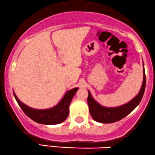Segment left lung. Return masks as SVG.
I'll return each instance as SVG.
<instances>
[{
    "label": "left lung",
    "instance_id": "8db88e82",
    "mask_svg": "<svg viewBox=\"0 0 155 155\" xmlns=\"http://www.w3.org/2000/svg\"><path fill=\"white\" fill-rule=\"evenodd\" d=\"M143 83L139 94L129 102L121 105V106L116 107H106L101 106L96 100L94 99L90 91H88V96L87 101H88L90 114L93 119L96 122L101 123H112L120 120L125 116L130 114L139 104L143 94H144L145 87H146V75H145L144 69H143Z\"/></svg>",
    "mask_w": 155,
    "mask_h": 155
}]
</instances>
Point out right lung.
<instances>
[{"mask_svg": "<svg viewBox=\"0 0 155 155\" xmlns=\"http://www.w3.org/2000/svg\"><path fill=\"white\" fill-rule=\"evenodd\" d=\"M78 90V88H74L68 91L57 105L52 108L45 109V110H37V109L31 108L21 102L18 99L14 92V96L23 112L32 120L40 124L56 125L62 123L68 117L69 107L72 98Z\"/></svg>", "mask_w": 155, "mask_h": 155, "instance_id": "right-lung-1", "label": "right lung"}]
</instances>
